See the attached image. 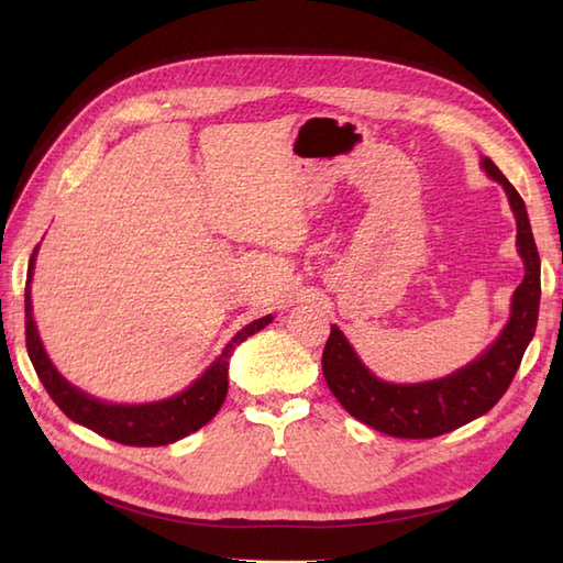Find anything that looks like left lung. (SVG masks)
I'll list each match as a JSON object with an SVG mask.
<instances>
[{
  "instance_id": "obj_1",
  "label": "left lung",
  "mask_w": 563,
  "mask_h": 563,
  "mask_svg": "<svg viewBox=\"0 0 563 563\" xmlns=\"http://www.w3.org/2000/svg\"><path fill=\"white\" fill-rule=\"evenodd\" d=\"M486 174L506 188L518 220V251L525 261V278L512 292L510 319L496 343L474 363L450 377L421 385H391L377 379L355 355L339 327H331L321 355V369L333 397L357 421L394 438H438L492 411L516 377L525 349L534 336L540 314V254L530 230L528 210L520 194L498 166L484 157Z\"/></svg>"
}]
</instances>
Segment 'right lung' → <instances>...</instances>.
<instances>
[{
  "instance_id": "right-lung-1",
  "label": "right lung",
  "mask_w": 563,
  "mask_h": 563,
  "mask_svg": "<svg viewBox=\"0 0 563 563\" xmlns=\"http://www.w3.org/2000/svg\"><path fill=\"white\" fill-rule=\"evenodd\" d=\"M35 251L29 263V280H26V349L29 357L35 367V375L43 382V387L51 394V399L63 409L65 416L79 426H87L93 433H99L109 440L123 442V445L135 448H154V445H169V442L181 440L198 428L206 426L210 418L220 411V406L227 397V367H230L232 351L239 343L246 341L251 333L261 331L273 321V314L261 317L251 321L236 336L224 345L218 361H214L206 373H202L194 385L176 394L172 399L154 401V404H140V406H125V404H106L89 397V394L71 387L69 382L53 367L51 357L45 355V349L35 329V321L31 314V271L35 261Z\"/></svg>"
}]
</instances>
